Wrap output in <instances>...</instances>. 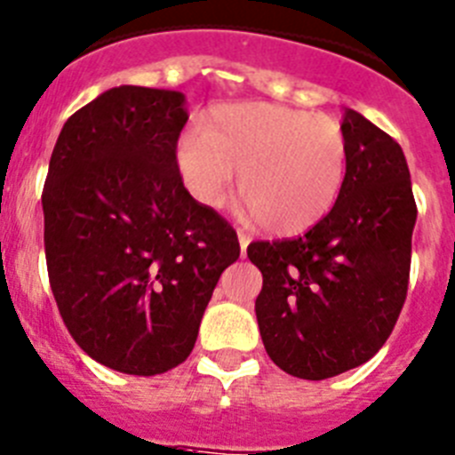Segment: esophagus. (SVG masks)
Returning <instances> with one entry per match:
<instances>
[{"label":"esophagus","instance_id":"obj_1","mask_svg":"<svg viewBox=\"0 0 455 455\" xmlns=\"http://www.w3.org/2000/svg\"><path fill=\"white\" fill-rule=\"evenodd\" d=\"M239 245H241V255H245V250H248L250 245V235H245V232L239 230Z\"/></svg>","mask_w":455,"mask_h":455}]
</instances>
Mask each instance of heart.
<instances>
[{
  "label": "heart",
  "instance_id": "1",
  "mask_svg": "<svg viewBox=\"0 0 455 455\" xmlns=\"http://www.w3.org/2000/svg\"><path fill=\"white\" fill-rule=\"evenodd\" d=\"M347 141L339 124L275 103H236L207 112L176 146V166L200 205L219 207L236 176L248 214L277 236L323 220L345 180Z\"/></svg>",
  "mask_w": 455,
  "mask_h": 455
}]
</instances>
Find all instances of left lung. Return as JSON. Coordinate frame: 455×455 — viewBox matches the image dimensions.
Here are the masks:
<instances>
[{"instance_id":"8db88e82","label":"left lung","mask_w":455,"mask_h":455,"mask_svg":"<svg viewBox=\"0 0 455 455\" xmlns=\"http://www.w3.org/2000/svg\"><path fill=\"white\" fill-rule=\"evenodd\" d=\"M340 194L302 236L255 241V314L270 361L291 377H336L374 356L402 314L418 205L402 146L356 110L340 124Z\"/></svg>"}]
</instances>
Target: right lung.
<instances>
[{"instance_id":"right-lung-1","label":"right lung","mask_w":455,"mask_h":455,"mask_svg":"<svg viewBox=\"0 0 455 455\" xmlns=\"http://www.w3.org/2000/svg\"><path fill=\"white\" fill-rule=\"evenodd\" d=\"M185 94L122 85L74 112L44 180V255L62 323L106 368L153 377L194 349L232 225L182 185Z\"/></svg>"}]
</instances>
